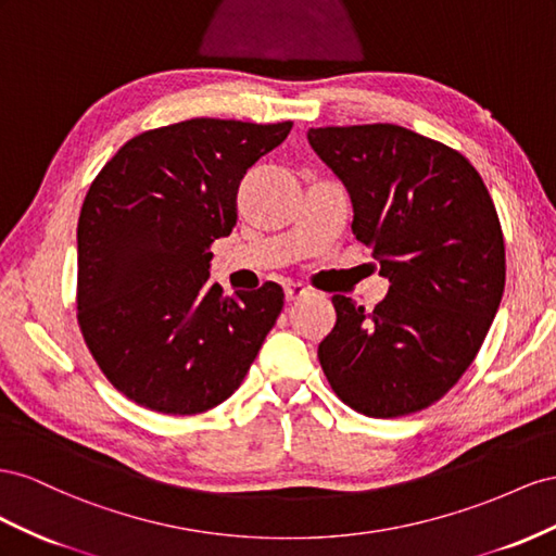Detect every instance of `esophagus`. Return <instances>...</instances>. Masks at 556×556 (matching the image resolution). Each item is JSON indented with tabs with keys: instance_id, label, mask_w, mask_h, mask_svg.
Wrapping results in <instances>:
<instances>
[{
	"instance_id": "obj_1",
	"label": "esophagus",
	"mask_w": 556,
	"mask_h": 556,
	"mask_svg": "<svg viewBox=\"0 0 556 556\" xmlns=\"http://www.w3.org/2000/svg\"><path fill=\"white\" fill-rule=\"evenodd\" d=\"M287 300L289 303H293V300H300V298H305L309 291H307V287H303V283H298V281H289L287 283Z\"/></svg>"
}]
</instances>
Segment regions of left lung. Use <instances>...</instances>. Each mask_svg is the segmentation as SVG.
<instances>
[{
  "instance_id": "left-lung-1",
  "label": "left lung",
  "mask_w": 556,
  "mask_h": 556,
  "mask_svg": "<svg viewBox=\"0 0 556 556\" xmlns=\"http://www.w3.org/2000/svg\"><path fill=\"white\" fill-rule=\"evenodd\" d=\"M307 139L346 186L356 240L391 281L372 312L332 295L324 375L361 415H415L464 377L498 312L505 244L494 200L466 155L401 125H328Z\"/></svg>"
}]
</instances>
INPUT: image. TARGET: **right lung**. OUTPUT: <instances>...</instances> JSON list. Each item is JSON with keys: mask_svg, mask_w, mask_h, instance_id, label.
Returning a JSON list of instances; mask_svg holds the SVG:
<instances>
[{"mask_svg": "<svg viewBox=\"0 0 556 556\" xmlns=\"http://www.w3.org/2000/svg\"><path fill=\"white\" fill-rule=\"evenodd\" d=\"M291 121L190 118L147 130L92 179L78 216L76 321L114 389L200 415L242 384L283 307L279 283L224 298L210 244L230 235L240 179Z\"/></svg>", "mask_w": 556, "mask_h": 556, "instance_id": "add662e5", "label": "right lung"}]
</instances>
